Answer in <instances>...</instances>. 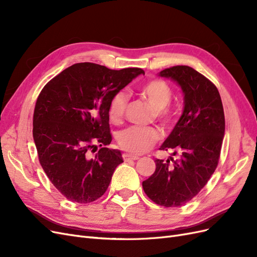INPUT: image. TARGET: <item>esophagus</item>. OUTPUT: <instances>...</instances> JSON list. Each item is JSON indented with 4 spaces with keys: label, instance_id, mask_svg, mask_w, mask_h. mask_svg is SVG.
I'll list each match as a JSON object with an SVG mask.
<instances>
[{
    "label": "esophagus",
    "instance_id": "1",
    "mask_svg": "<svg viewBox=\"0 0 257 257\" xmlns=\"http://www.w3.org/2000/svg\"><path fill=\"white\" fill-rule=\"evenodd\" d=\"M123 160L125 161V162H128V161H136V160H138L139 158L138 157H136V155H133V154H130V153H124L123 155Z\"/></svg>",
    "mask_w": 257,
    "mask_h": 257
}]
</instances>
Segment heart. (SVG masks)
Segmentation results:
<instances>
[{
    "label": "heart",
    "mask_w": 257,
    "mask_h": 257,
    "mask_svg": "<svg viewBox=\"0 0 257 257\" xmlns=\"http://www.w3.org/2000/svg\"><path fill=\"white\" fill-rule=\"evenodd\" d=\"M141 93L157 111L158 118L164 123H169L170 115L167 106L173 97V92L169 85L163 80H151L143 85ZM128 96L126 92L119 91L110 99L108 106V115L110 121L119 123L122 119L127 105ZM161 137L160 132L153 127L130 126L121 131L118 135V143L122 149L139 154L147 151L157 143Z\"/></svg>",
    "instance_id": "heart-1"
}]
</instances>
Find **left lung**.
I'll list each match as a JSON object with an SVG mask.
<instances>
[{"mask_svg":"<svg viewBox=\"0 0 257 257\" xmlns=\"http://www.w3.org/2000/svg\"><path fill=\"white\" fill-rule=\"evenodd\" d=\"M181 88L183 111L160 149L179 159L155 160V172L143 182L147 196L164 207H180L207 184L217 166L225 133L220 93L205 76L186 65L159 73Z\"/></svg>","mask_w":257,"mask_h":257,"instance_id":"1","label":"left lung"}]
</instances>
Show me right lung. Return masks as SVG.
Returning <instances> with one entry per match:
<instances>
[{
    "mask_svg": "<svg viewBox=\"0 0 257 257\" xmlns=\"http://www.w3.org/2000/svg\"><path fill=\"white\" fill-rule=\"evenodd\" d=\"M142 74V68L114 71L77 63L52 78L38 95L33 115L38 159L67 199L92 203L108 189L123 162L120 150L106 148L111 143L108 106L116 92ZM96 144L101 149L91 157Z\"/></svg>",
    "mask_w": 257,
    "mask_h": 257,
    "instance_id": "obj_1",
    "label": "right lung"
}]
</instances>
